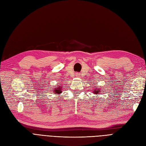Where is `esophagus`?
<instances>
[{"mask_svg": "<svg viewBox=\"0 0 146 146\" xmlns=\"http://www.w3.org/2000/svg\"><path fill=\"white\" fill-rule=\"evenodd\" d=\"M77 76H79V75H78V74H77Z\"/></svg>", "mask_w": 146, "mask_h": 146, "instance_id": "obj_1", "label": "esophagus"}]
</instances>
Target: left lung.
Instances as JSON below:
<instances>
[{"instance_id":"8db88e82","label":"left lung","mask_w":146,"mask_h":146,"mask_svg":"<svg viewBox=\"0 0 146 146\" xmlns=\"http://www.w3.org/2000/svg\"><path fill=\"white\" fill-rule=\"evenodd\" d=\"M99 90H96L94 92H94V93H96V94H98L99 93Z\"/></svg>"}]
</instances>
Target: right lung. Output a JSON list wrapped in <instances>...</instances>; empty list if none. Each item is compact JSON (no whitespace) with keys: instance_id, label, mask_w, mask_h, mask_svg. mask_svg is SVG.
Instances as JSON below:
<instances>
[{"instance_id":"add662e5","label":"right lung","mask_w":146,"mask_h":146,"mask_svg":"<svg viewBox=\"0 0 146 146\" xmlns=\"http://www.w3.org/2000/svg\"><path fill=\"white\" fill-rule=\"evenodd\" d=\"M61 88H56L55 89V90H54L55 92H56V94H60L61 92Z\"/></svg>"}]
</instances>
